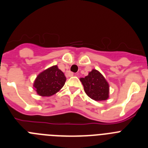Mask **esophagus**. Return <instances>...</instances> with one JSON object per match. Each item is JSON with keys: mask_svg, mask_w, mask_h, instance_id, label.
<instances>
[{"mask_svg": "<svg viewBox=\"0 0 148 148\" xmlns=\"http://www.w3.org/2000/svg\"><path fill=\"white\" fill-rule=\"evenodd\" d=\"M67 75H68V76H73V75H74V73H71V72H68Z\"/></svg>", "mask_w": 148, "mask_h": 148, "instance_id": "34e87169", "label": "esophagus"}]
</instances>
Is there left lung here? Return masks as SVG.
<instances>
[{"instance_id":"left-lung-1","label":"left lung","mask_w":148,"mask_h":148,"mask_svg":"<svg viewBox=\"0 0 148 148\" xmlns=\"http://www.w3.org/2000/svg\"><path fill=\"white\" fill-rule=\"evenodd\" d=\"M84 90L90 99L105 101L109 98V84L102 74L96 70L90 72L88 75L81 78Z\"/></svg>"}]
</instances>
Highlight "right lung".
<instances>
[{
	"label": "right lung",
	"mask_w": 148,
	"mask_h": 148,
	"mask_svg": "<svg viewBox=\"0 0 148 148\" xmlns=\"http://www.w3.org/2000/svg\"><path fill=\"white\" fill-rule=\"evenodd\" d=\"M66 77L57 65L41 72L35 78L33 87L40 96H51L64 85Z\"/></svg>",
	"instance_id": "right-lung-1"
}]
</instances>
